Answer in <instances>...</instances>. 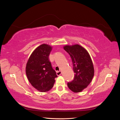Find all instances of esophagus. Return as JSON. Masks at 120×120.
Listing matches in <instances>:
<instances>
[{
    "label": "esophagus",
    "mask_w": 120,
    "mask_h": 120,
    "mask_svg": "<svg viewBox=\"0 0 120 120\" xmlns=\"http://www.w3.org/2000/svg\"><path fill=\"white\" fill-rule=\"evenodd\" d=\"M61 71H56V75H61Z\"/></svg>",
    "instance_id": "1"
}]
</instances>
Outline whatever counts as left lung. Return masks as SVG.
<instances>
[{
    "label": "left lung",
    "instance_id": "obj_1",
    "mask_svg": "<svg viewBox=\"0 0 120 120\" xmlns=\"http://www.w3.org/2000/svg\"><path fill=\"white\" fill-rule=\"evenodd\" d=\"M64 48L71 56L75 72L73 80L68 82V86L72 92H80L88 86L94 77L92 60L88 52L79 45H66Z\"/></svg>",
    "mask_w": 120,
    "mask_h": 120
}]
</instances>
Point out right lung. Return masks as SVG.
Masks as SVG:
<instances>
[{
    "instance_id": "obj_1",
    "label": "right lung",
    "mask_w": 120,
    "mask_h": 120,
    "mask_svg": "<svg viewBox=\"0 0 120 120\" xmlns=\"http://www.w3.org/2000/svg\"><path fill=\"white\" fill-rule=\"evenodd\" d=\"M51 46L43 44L36 49L29 58L26 74L29 82L35 89L41 92L51 89L57 78L49 60Z\"/></svg>"
}]
</instances>
